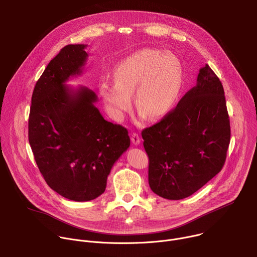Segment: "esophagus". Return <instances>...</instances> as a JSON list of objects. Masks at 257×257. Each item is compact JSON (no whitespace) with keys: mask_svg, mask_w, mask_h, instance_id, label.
Masks as SVG:
<instances>
[{"mask_svg":"<svg viewBox=\"0 0 257 257\" xmlns=\"http://www.w3.org/2000/svg\"><path fill=\"white\" fill-rule=\"evenodd\" d=\"M131 141L134 145H138L140 143V138H139V135L137 133H133L131 135Z\"/></svg>","mask_w":257,"mask_h":257,"instance_id":"34e87169","label":"esophagus"}]
</instances>
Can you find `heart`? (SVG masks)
Returning <instances> with one entry per match:
<instances>
[{"mask_svg":"<svg viewBox=\"0 0 257 257\" xmlns=\"http://www.w3.org/2000/svg\"><path fill=\"white\" fill-rule=\"evenodd\" d=\"M115 83L101 82L99 93L109 115L122 121L134 98L141 118L157 119L174 106L183 82L180 60L172 53L144 49L125 58L114 71Z\"/></svg>","mask_w":257,"mask_h":257,"instance_id":"obj_1","label":"heart"}]
</instances>
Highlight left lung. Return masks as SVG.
Returning a JSON list of instances; mask_svg holds the SVG:
<instances>
[{"label":"left lung","instance_id":"8db88e82","mask_svg":"<svg viewBox=\"0 0 257 257\" xmlns=\"http://www.w3.org/2000/svg\"><path fill=\"white\" fill-rule=\"evenodd\" d=\"M141 135L150 159V187L163 198H186L221 172L230 120L222 82L207 64L173 111Z\"/></svg>","mask_w":257,"mask_h":257}]
</instances>
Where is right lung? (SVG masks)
<instances>
[{"label":"right lung","mask_w":257,"mask_h":257,"mask_svg":"<svg viewBox=\"0 0 257 257\" xmlns=\"http://www.w3.org/2000/svg\"><path fill=\"white\" fill-rule=\"evenodd\" d=\"M86 45H68L36 82L28 140L47 184L63 197L89 201L101 195L114 164L130 146L126 128L103 119L96 94L66 85L82 74Z\"/></svg>","instance_id":"1"}]
</instances>
